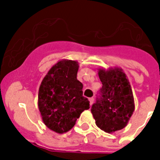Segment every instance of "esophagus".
Listing matches in <instances>:
<instances>
[{
	"label": "esophagus",
	"mask_w": 160,
	"mask_h": 160,
	"mask_svg": "<svg viewBox=\"0 0 160 160\" xmlns=\"http://www.w3.org/2000/svg\"><path fill=\"white\" fill-rule=\"evenodd\" d=\"M89 100H90V105H91L93 103H94V98L93 97L90 98V99H89Z\"/></svg>",
	"instance_id": "esophagus-1"
}]
</instances>
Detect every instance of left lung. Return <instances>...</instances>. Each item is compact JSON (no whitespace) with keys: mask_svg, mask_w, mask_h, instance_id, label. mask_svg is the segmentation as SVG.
<instances>
[{"mask_svg":"<svg viewBox=\"0 0 160 160\" xmlns=\"http://www.w3.org/2000/svg\"><path fill=\"white\" fill-rule=\"evenodd\" d=\"M102 87L91 106L95 124L107 133L126 126L134 109V97L126 75L119 68L100 70Z\"/></svg>","mask_w":160,"mask_h":160,"instance_id":"obj_1","label":"left lung"}]
</instances>
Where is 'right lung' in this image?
I'll use <instances>...</instances> for the list:
<instances>
[{
  "instance_id": "1",
  "label": "right lung",
  "mask_w": 160,
  "mask_h": 160,
  "mask_svg": "<svg viewBox=\"0 0 160 160\" xmlns=\"http://www.w3.org/2000/svg\"><path fill=\"white\" fill-rule=\"evenodd\" d=\"M76 61L60 60L44 78L39 89L38 106L44 123L63 134L72 129L90 101L83 96V85L77 80Z\"/></svg>"
}]
</instances>
